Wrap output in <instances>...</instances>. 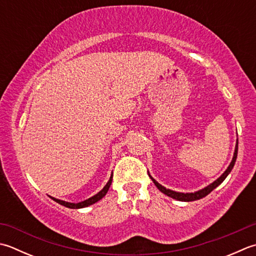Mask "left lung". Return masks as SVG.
Returning <instances> with one entry per match:
<instances>
[{"label": "left lung", "mask_w": 256, "mask_h": 256, "mask_svg": "<svg viewBox=\"0 0 256 256\" xmlns=\"http://www.w3.org/2000/svg\"><path fill=\"white\" fill-rule=\"evenodd\" d=\"M238 141H236V145H235V151H234V155H233V160H232V162L230 163L228 168H226V171H225V172L221 175V176H220V178L216 180V181H214L212 184L208 185L206 188L200 190V191H198V192H194V193H180V192H174V191H172V190H168V188H166L162 186L161 184H158L156 181H155V180L151 176V175H150V174H148V175H150V178H151V180L153 181V183L155 184V186H156L162 193L166 194L168 196L172 198H175V200H178V201H182V202L196 201V200H200V198H204V196H206L208 194L211 193L215 188H218V185L221 184L225 178H226V176L230 174V172L232 171V168H233L234 164H235V161H236V158H238Z\"/></svg>", "instance_id": "left-lung-1"}]
</instances>
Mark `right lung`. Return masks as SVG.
<instances>
[{
  "label": "right lung",
  "mask_w": 256,
  "mask_h": 256,
  "mask_svg": "<svg viewBox=\"0 0 256 256\" xmlns=\"http://www.w3.org/2000/svg\"><path fill=\"white\" fill-rule=\"evenodd\" d=\"M112 178H113V175H111V178H110L108 184L105 185V186L103 188L102 191H100L96 195H94V196L90 198H88V200H85V201H83V202H80V203H68V202L61 201V200H58V198H52V196H51V198L53 200V201H55L56 203L63 205V206H65V208H86V206H88V205H92V204H94V203H96L98 201H100V200L103 198L105 196V194L108 193L110 186H111Z\"/></svg>",
  "instance_id": "obj_1"
}]
</instances>
